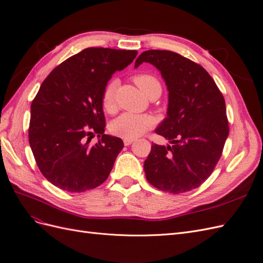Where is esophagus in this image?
<instances>
[{
  "label": "esophagus",
  "mask_w": 263,
  "mask_h": 263,
  "mask_svg": "<svg viewBox=\"0 0 263 263\" xmlns=\"http://www.w3.org/2000/svg\"><path fill=\"white\" fill-rule=\"evenodd\" d=\"M133 141H134V139H124V145L129 146V145L133 144Z\"/></svg>",
  "instance_id": "esophagus-1"
}]
</instances>
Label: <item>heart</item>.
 <instances>
[{
  "label": "heart",
  "mask_w": 263,
  "mask_h": 263,
  "mask_svg": "<svg viewBox=\"0 0 263 263\" xmlns=\"http://www.w3.org/2000/svg\"><path fill=\"white\" fill-rule=\"evenodd\" d=\"M133 80L140 91L147 97L156 90H161L160 82L154 76L148 73L136 74ZM117 87L116 81H109L102 93V106L105 112L113 113L116 108L115 91ZM155 125V118L148 114H132L124 113L110 123L109 130L117 137L124 139H135L147 133Z\"/></svg>",
  "instance_id": "b5f03b06"
}]
</instances>
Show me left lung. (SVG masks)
<instances>
[{
  "mask_svg": "<svg viewBox=\"0 0 263 263\" xmlns=\"http://www.w3.org/2000/svg\"><path fill=\"white\" fill-rule=\"evenodd\" d=\"M161 72L169 91L168 116L155 130L172 146L151 145L145 160L147 181L179 194L204 183L214 171L229 134L225 99L202 66L170 50H147L135 62Z\"/></svg>",
  "mask_w": 263,
  "mask_h": 263,
  "instance_id": "1",
  "label": "left lung"
}]
</instances>
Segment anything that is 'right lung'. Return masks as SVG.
Returning a JSON list of instances; mask_svg holds the SVG:
<instances>
[{
	"label": "right lung",
	"instance_id": "1",
	"mask_svg": "<svg viewBox=\"0 0 263 263\" xmlns=\"http://www.w3.org/2000/svg\"><path fill=\"white\" fill-rule=\"evenodd\" d=\"M136 55V50L85 48L42 83L30 105L28 139L39 170L54 186L80 193L108 178L124 142L104 134L102 93ZM95 134L101 139L91 145Z\"/></svg>",
	"mask_w": 263,
	"mask_h": 263
}]
</instances>
